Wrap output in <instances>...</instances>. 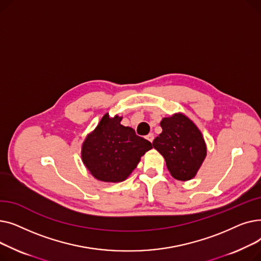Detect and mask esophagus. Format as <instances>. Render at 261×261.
Segmentation results:
<instances>
[{"mask_svg": "<svg viewBox=\"0 0 261 261\" xmlns=\"http://www.w3.org/2000/svg\"><path fill=\"white\" fill-rule=\"evenodd\" d=\"M146 139H147L150 143H152L153 140H154V135H153L152 133H149V134L146 136Z\"/></svg>", "mask_w": 261, "mask_h": 261, "instance_id": "obj_1", "label": "esophagus"}]
</instances>
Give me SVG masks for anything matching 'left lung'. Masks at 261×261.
Returning <instances> with one entry per match:
<instances>
[{"mask_svg": "<svg viewBox=\"0 0 261 261\" xmlns=\"http://www.w3.org/2000/svg\"><path fill=\"white\" fill-rule=\"evenodd\" d=\"M162 133L152 145L166 161L167 168L174 179H193L206 156L202 133L195 123L183 114L163 118Z\"/></svg>", "mask_w": 261, "mask_h": 261, "instance_id": "left-lung-1", "label": "left lung"}]
</instances>
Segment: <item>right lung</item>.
I'll return each mask as SVG.
<instances>
[{
    "label": "right lung",
    "instance_id": "obj_1",
    "mask_svg": "<svg viewBox=\"0 0 261 261\" xmlns=\"http://www.w3.org/2000/svg\"><path fill=\"white\" fill-rule=\"evenodd\" d=\"M121 117L106 114L82 144V162L97 180L121 182L136 168L151 143L120 123Z\"/></svg>",
    "mask_w": 261,
    "mask_h": 261
}]
</instances>
